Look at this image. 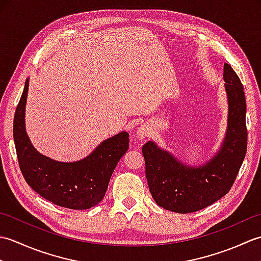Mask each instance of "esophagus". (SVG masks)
Instances as JSON below:
<instances>
[{
	"label": "esophagus",
	"mask_w": 261,
	"mask_h": 261,
	"mask_svg": "<svg viewBox=\"0 0 261 261\" xmlns=\"http://www.w3.org/2000/svg\"><path fill=\"white\" fill-rule=\"evenodd\" d=\"M150 134H151V129L148 124H141L137 130V137L139 138V139H145V138L149 137Z\"/></svg>",
	"instance_id": "34e87169"
}]
</instances>
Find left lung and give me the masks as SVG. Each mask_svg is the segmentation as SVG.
<instances>
[{
	"label": "left lung",
	"mask_w": 261,
	"mask_h": 261,
	"mask_svg": "<svg viewBox=\"0 0 261 261\" xmlns=\"http://www.w3.org/2000/svg\"><path fill=\"white\" fill-rule=\"evenodd\" d=\"M223 70L229 101L228 130L222 148L213 159L202 167H190L151 141L142 147L149 191L159 206L171 212H196L223 197L245 159L248 131L243 85L229 64H224Z\"/></svg>",
	"instance_id": "obj_1"
}]
</instances>
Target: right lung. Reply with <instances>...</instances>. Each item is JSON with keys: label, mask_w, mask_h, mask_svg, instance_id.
Here are the masks:
<instances>
[{"label": "right lung", "mask_w": 261, "mask_h": 261, "mask_svg": "<svg viewBox=\"0 0 261 261\" xmlns=\"http://www.w3.org/2000/svg\"><path fill=\"white\" fill-rule=\"evenodd\" d=\"M29 80L15 110L13 138L20 170L27 184L59 206L85 210L102 201L121 157L129 148V134L121 132L103 141L90 156L76 163H60L39 153L24 129Z\"/></svg>", "instance_id": "obj_1"}]
</instances>
